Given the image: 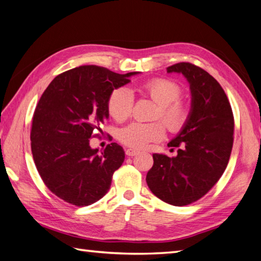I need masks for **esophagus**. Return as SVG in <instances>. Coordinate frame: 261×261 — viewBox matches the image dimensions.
Listing matches in <instances>:
<instances>
[{
	"instance_id": "esophagus-1",
	"label": "esophagus",
	"mask_w": 261,
	"mask_h": 261,
	"mask_svg": "<svg viewBox=\"0 0 261 261\" xmlns=\"http://www.w3.org/2000/svg\"><path fill=\"white\" fill-rule=\"evenodd\" d=\"M138 153H139V150L136 149V148H126L125 149V154L127 156H135V155H137Z\"/></svg>"
}]
</instances>
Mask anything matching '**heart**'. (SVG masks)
Here are the masks:
<instances>
[{"mask_svg":"<svg viewBox=\"0 0 261 261\" xmlns=\"http://www.w3.org/2000/svg\"><path fill=\"white\" fill-rule=\"evenodd\" d=\"M140 92L159 105L155 120H162L170 131L184 129L191 116L189 105L180 99L182 89L170 79L155 77L140 87ZM107 108L111 116L117 122H124L132 114L134 96L127 89L118 88L110 94ZM162 122H134L120 131L121 143L132 148H144L151 141H159L165 135Z\"/></svg>","mask_w":261,"mask_h":261,"instance_id":"heart-1","label":"heart"}]
</instances>
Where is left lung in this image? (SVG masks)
Instances as JSON below:
<instances>
[{
    "instance_id": "obj_1",
    "label": "left lung",
    "mask_w": 261,
    "mask_h": 261,
    "mask_svg": "<svg viewBox=\"0 0 261 261\" xmlns=\"http://www.w3.org/2000/svg\"><path fill=\"white\" fill-rule=\"evenodd\" d=\"M168 73H181L191 84L192 111L187 124L168 144L177 156L153 154L146 181L168 204L196 202L215 186L226 170L234 141V115L224 89L204 69L178 63Z\"/></svg>"
}]
</instances>
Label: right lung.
I'll list each match as a JSON object with an SVG mask.
<instances>
[{"mask_svg": "<svg viewBox=\"0 0 261 261\" xmlns=\"http://www.w3.org/2000/svg\"><path fill=\"white\" fill-rule=\"evenodd\" d=\"M137 73L80 66L56 76L37 102L31 130L33 159L45 186L69 204L90 205L111 188L124 150L112 143L98 154L90 139L98 136L93 130L101 131L108 117L113 90L129 83Z\"/></svg>", "mask_w": 261, "mask_h": 261, "instance_id": "right-lung-1", "label": "right lung"}]
</instances>
